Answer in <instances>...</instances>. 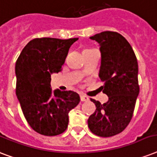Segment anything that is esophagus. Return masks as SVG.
<instances>
[{
    "label": "esophagus",
    "mask_w": 157,
    "mask_h": 157,
    "mask_svg": "<svg viewBox=\"0 0 157 157\" xmlns=\"http://www.w3.org/2000/svg\"><path fill=\"white\" fill-rule=\"evenodd\" d=\"M80 97H81V101H82V102H87V101H89L88 97L86 95H84V94H81Z\"/></svg>",
    "instance_id": "1"
}]
</instances>
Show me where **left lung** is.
Wrapping results in <instances>:
<instances>
[{
    "instance_id": "obj_1",
    "label": "left lung",
    "mask_w": 157,
    "mask_h": 157,
    "mask_svg": "<svg viewBox=\"0 0 157 157\" xmlns=\"http://www.w3.org/2000/svg\"><path fill=\"white\" fill-rule=\"evenodd\" d=\"M90 39L100 45L99 77L108 101L101 104L90 98L96 110L89 117L88 126L95 135L107 138L121 133L133 117L139 93V66L131 45L120 33L106 31Z\"/></svg>"
}]
</instances>
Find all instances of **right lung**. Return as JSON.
<instances>
[{"instance_id":"obj_1","label":"right lung","mask_w":157,"mask_h":157,"mask_svg":"<svg viewBox=\"0 0 157 157\" xmlns=\"http://www.w3.org/2000/svg\"><path fill=\"white\" fill-rule=\"evenodd\" d=\"M78 38H35L23 48L15 64L16 95L32 129L45 136L63 134L68 113L80 103L73 91L50 88V75L62 71L69 48Z\"/></svg>"}]
</instances>
